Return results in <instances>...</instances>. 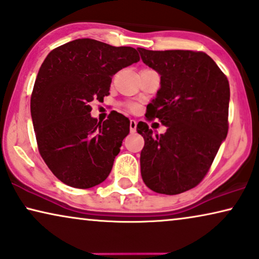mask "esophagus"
I'll return each instance as SVG.
<instances>
[{"mask_svg":"<svg viewBox=\"0 0 259 259\" xmlns=\"http://www.w3.org/2000/svg\"><path fill=\"white\" fill-rule=\"evenodd\" d=\"M130 130H131V132H136V130H137V121H136V120H131V121H130Z\"/></svg>","mask_w":259,"mask_h":259,"instance_id":"1","label":"esophagus"}]
</instances>
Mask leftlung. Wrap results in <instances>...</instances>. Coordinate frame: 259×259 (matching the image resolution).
<instances>
[{"instance_id": "left-lung-1", "label": "left lung", "mask_w": 259, "mask_h": 259, "mask_svg": "<svg viewBox=\"0 0 259 259\" xmlns=\"http://www.w3.org/2000/svg\"><path fill=\"white\" fill-rule=\"evenodd\" d=\"M138 51L145 65L160 75L146 116L167 127L158 136L146 122L137 125L145 140L141 177L154 192L179 194L203 180L228 136V77L203 52Z\"/></svg>"}]
</instances>
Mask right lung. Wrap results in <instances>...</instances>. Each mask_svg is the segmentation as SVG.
I'll return each instance as SVG.
<instances>
[{"instance_id":"1","label":"right lung","mask_w":259,"mask_h":259,"mask_svg":"<svg viewBox=\"0 0 259 259\" xmlns=\"http://www.w3.org/2000/svg\"><path fill=\"white\" fill-rule=\"evenodd\" d=\"M139 60L137 49L92 38L60 46L45 59L31 93V120L42 159L66 185L90 189L108 177L130 120L113 111L98 121L91 102L104 100L112 76Z\"/></svg>"}]
</instances>
